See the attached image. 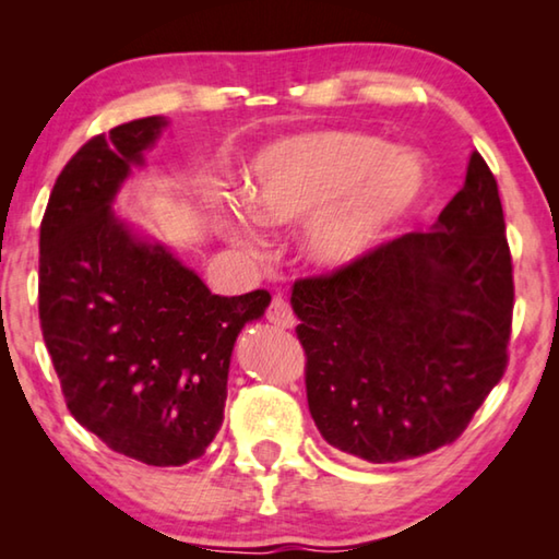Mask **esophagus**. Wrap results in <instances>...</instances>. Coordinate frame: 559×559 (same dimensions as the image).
I'll use <instances>...</instances> for the list:
<instances>
[{
    "mask_svg": "<svg viewBox=\"0 0 559 559\" xmlns=\"http://www.w3.org/2000/svg\"><path fill=\"white\" fill-rule=\"evenodd\" d=\"M266 318H269V323H273L276 328H293V325H296V316H293L288 300L283 296H273L271 306L266 310Z\"/></svg>",
    "mask_w": 559,
    "mask_h": 559,
    "instance_id": "esophagus-1",
    "label": "esophagus"
}]
</instances>
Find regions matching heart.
<instances>
[{"mask_svg": "<svg viewBox=\"0 0 559 559\" xmlns=\"http://www.w3.org/2000/svg\"><path fill=\"white\" fill-rule=\"evenodd\" d=\"M419 155L392 150L357 130L302 132L269 145L246 173L249 210L216 202L214 224L243 249L257 243L253 222L302 226V253L337 271L367 257L394 231L427 189Z\"/></svg>", "mask_w": 559, "mask_h": 559, "instance_id": "1", "label": "heart"}]
</instances>
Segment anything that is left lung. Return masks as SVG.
Instances as JSON below:
<instances>
[{"mask_svg": "<svg viewBox=\"0 0 559 559\" xmlns=\"http://www.w3.org/2000/svg\"><path fill=\"white\" fill-rule=\"evenodd\" d=\"M513 296L498 182L471 153L429 231L293 286L320 437L370 463L456 441L506 372Z\"/></svg>", "mask_w": 559, "mask_h": 559, "instance_id": "1", "label": "left lung"}]
</instances>
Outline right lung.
Segmentation results:
<instances>
[{
    "instance_id": "obj_1",
    "label": "right lung",
    "mask_w": 559,
    "mask_h": 559,
    "mask_svg": "<svg viewBox=\"0 0 559 559\" xmlns=\"http://www.w3.org/2000/svg\"><path fill=\"white\" fill-rule=\"evenodd\" d=\"M165 128L122 122L63 167L41 222L39 318L73 419L122 456L185 466L219 431L234 343L271 296H214L112 212Z\"/></svg>"
}]
</instances>
